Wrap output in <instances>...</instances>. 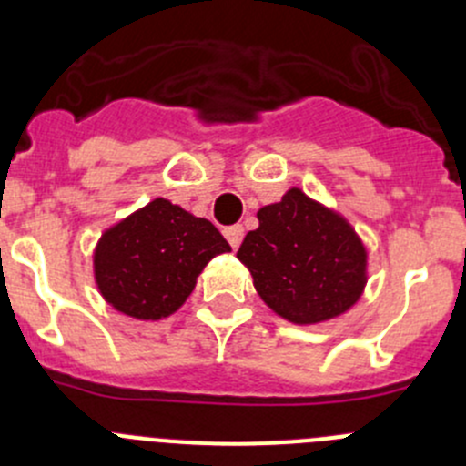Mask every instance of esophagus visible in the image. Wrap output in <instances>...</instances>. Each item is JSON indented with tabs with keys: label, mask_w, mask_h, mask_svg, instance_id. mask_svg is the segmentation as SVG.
Instances as JSON below:
<instances>
[{
	"label": "esophagus",
	"mask_w": 466,
	"mask_h": 466,
	"mask_svg": "<svg viewBox=\"0 0 466 466\" xmlns=\"http://www.w3.org/2000/svg\"><path fill=\"white\" fill-rule=\"evenodd\" d=\"M225 238H228L229 246L237 250V248L241 246V241H243V228H241V225H232V228L225 229Z\"/></svg>",
	"instance_id": "1"
}]
</instances>
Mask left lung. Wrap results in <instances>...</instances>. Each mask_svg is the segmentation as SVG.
I'll list each match as a JSON object with an SVG mask.
<instances>
[{"label":"left lung","instance_id":"1","mask_svg":"<svg viewBox=\"0 0 466 466\" xmlns=\"http://www.w3.org/2000/svg\"><path fill=\"white\" fill-rule=\"evenodd\" d=\"M237 257L277 316L318 324L350 311L368 284V250L350 220L293 187L257 211Z\"/></svg>","mask_w":466,"mask_h":466}]
</instances>
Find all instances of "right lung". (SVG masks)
<instances>
[{"instance_id": "add662e5", "label": "right lung", "mask_w": 466, "mask_h": 466, "mask_svg": "<svg viewBox=\"0 0 466 466\" xmlns=\"http://www.w3.org/2000/svg\"><path fill=\"white\" fill-rule=\"evenodd\" d=\"M229 250L209 220L155 198L101 234L94 281L115 311L162 320L187 302L207 263Z\"/></svg>"}]
</instances>
